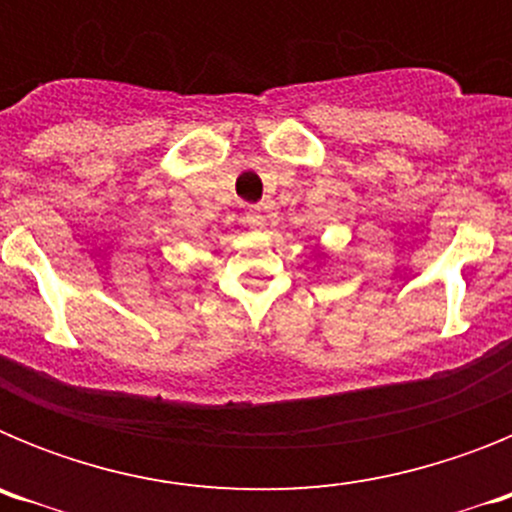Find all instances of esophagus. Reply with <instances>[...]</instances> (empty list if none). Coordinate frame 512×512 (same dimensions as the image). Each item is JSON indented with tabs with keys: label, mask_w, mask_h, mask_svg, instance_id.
Here are the masks:
<instances>
[{
	"label": "esophagus",
	"mask_w": 512,
	"mask_h": 512,
	"mask_svg": "<svg viewBox=\"0 0 512 512\" xmlns=\"http://www.w3.org/2000/svg\"><path fill=\"white\" fill-rule=\"evenodd\" d=\"M243 217H246V223L251 225V228H261V225H264V212H261L259 205H248L246 210H243Z\"/></svg>",
	"instance_id": "obj_1"
}]
</instances>
